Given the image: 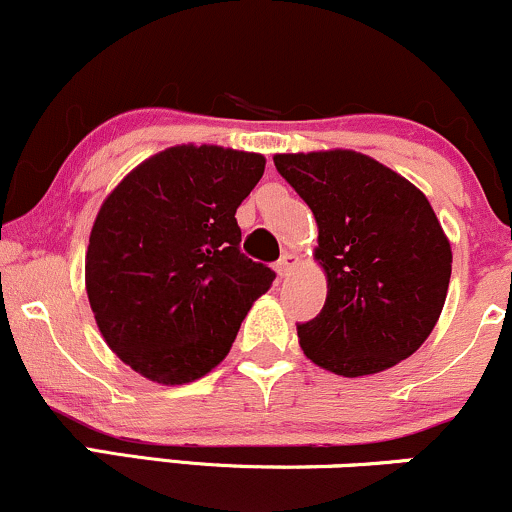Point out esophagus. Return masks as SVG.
<instances>
[{
    "mask_svg": "<svg viewBox=\"0 0 512 512\" xmlns=\"http://www.w3.org/2000/svg\"><path fill=\"white\" fill-rule=\"evenodd\" d=\"M296 262H298L296 255H291V252H284V255L279 257V262H276V274H279L281 279H284V276H289L293 272Z\"/></svg>",
    "mask_w": 512,
    "mask_h": 512,
    "instance_id": "esophagus-1",
    "label": "esophagus"
}]
</instances>
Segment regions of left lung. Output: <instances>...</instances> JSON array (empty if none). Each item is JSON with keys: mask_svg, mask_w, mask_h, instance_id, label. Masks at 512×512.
Wrapping results in <instances>:
<instances>
[{"mask_svg": "<svg viewBox=\"0 0 512 512\" xmlns=\"http://www.w3.org/2000/svg\"><path fill=\"white\" fill-rule=\"evenodd\" d=\"M274 166L315 214L327 272L320 315L298 325L303 354L344 375L414 354L448 296L452 252L424 192L356 151L279 154Z\"/></svg>", "mask_w": 512, "mask_h": 512, "instance_id": "obj_1", "label": "left lung"}]
</instances>
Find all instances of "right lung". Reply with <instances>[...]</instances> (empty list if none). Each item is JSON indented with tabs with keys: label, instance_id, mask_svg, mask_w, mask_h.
<instances>
[{
	"label": "right lung",
	"instance_id": "add662e5",
	"mask_svg": "<svg viewBox=\"0 0 512 512\" xmlns=\"http://www.w3.org/2000/svg\"><path fill=\"white\" fill-rule=\"evenodd\" d=\"M264 156L173 146L110 192L86 252L98 330L129 368L163 385L207 375L274 272L240 252L236 209Z\"/></svg>",
	"mask_w": 512,
	"mask_h": 512
}]
</instances>
